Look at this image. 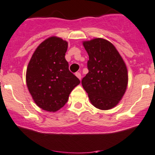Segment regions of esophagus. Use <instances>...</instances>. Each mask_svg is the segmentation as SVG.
Instances as JSON below:
<instances>
[{
	"label": "esophagus",
	"instance_id": "34e87169",
	"mask_svg": "<svg viewBox=\"0 0 155 155\" xmlns=\"http://www.w3.org/2000/svg\"><path fill=\"white\" fill-rule=\"evenodd\" d=\"M75 75H76V77L79 78V79L81 80V73H76V74H75Z\"/></svg>",
	"mask_w": 155,
	"mask_h": 155
}]
</instances>
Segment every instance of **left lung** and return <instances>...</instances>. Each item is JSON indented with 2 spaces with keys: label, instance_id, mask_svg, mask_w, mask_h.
<instances>
[{
  "label": "left lung",
  "instance_id": "left-lung-1",
  "mask_svg": "<svg viewBox=\"0 0 155 155\" xmlns=\"http://www.w3.org/2000/svg\"><path fill=\"white\" fill-rule=\"evenodd\" d=\"M88 54V73L82 85L94 107L101 110L119 104L128 83L127 66L112 43L103 38L82 42Z\"/></svg>",
  "mask_w": 155,
  "mask_h": 155
}]
</instances>
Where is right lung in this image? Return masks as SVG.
Instances as JSON below:
<instances>
[{
	"instance_id": "right-lung-1",
	"label": "right lung",
	"mask_w": 155,
	"mask_h": 155,
	"mask_svg": "<svg viewBox=\"0 0 155 155\" xmlns=\"http://www.w3.org/2000/svg\"><path fill=\"white\" fill-rule=\"evenodd\" d=\"M68 43L58 37L42 42L32 54L26 71V83L34 103L47 112L65 105L80 81L69 70L65 59Z\"/></svg>"
}]
</instances>
